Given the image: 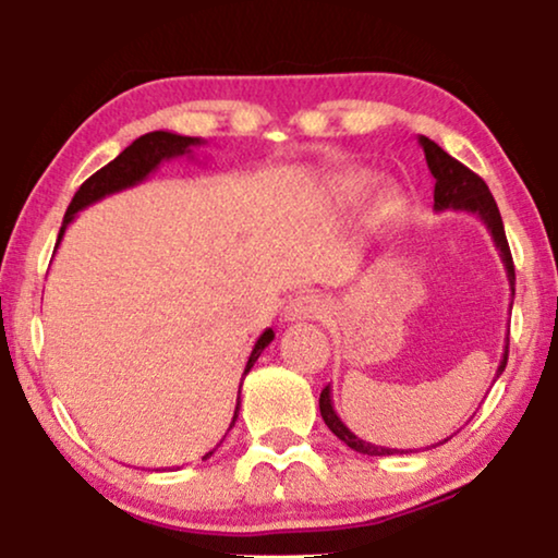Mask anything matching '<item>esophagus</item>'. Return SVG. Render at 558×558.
<instances>
[{"instance_id":"obj_1","label":"esophagus","mask_w":558,"mask_h":558,"mask_svg":"<svg viewBox=\"0 0 558 558\" xmlns=\"http://www.w3.org/2000/svg\"><path fill=\"white\" fill-rule=\"evenodd\" d=\"M323 312H325V302L319 300L317 294H296L294 300H289L284 317L294 323V319H317L323 317Z\"/></svg>"}]
</instances>
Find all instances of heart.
Masks as SVG:
<instances>
[{
  "label": "heart",
  "mask_w": 558,
  "mask_h": 558,
  "mask_svg": "<svg viewBox=\"0 0 558 558\" xmlns=\"http://www.w3.org/2000/svg\"><path fill=\"white\" fill-rule=\"evenodd\" d=\"M365 187V180L363 178H353V180H348V182H342V187H340V193H342V197H355L357 193H361V190Z\"/></svg>",
  "instance_id": "heart-1"
}]
</instances>
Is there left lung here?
Instances as JSON below:
<instances>
[{
	"label": "left lung",
	"mask_w": 558,
	"mask_h": 558,
	"mask_svg": "<svg viewBox=\"0 0 558 558\" xmlns=\"http://www.w3.org/2000/svg\"><path fill=\"white\" fill-rule=\"evenodd\" d=\"M418 144H422V149H424L429 172L434 174V180H437V182H434V210H464V213H472V216H477L480 220H483L485 228L493 235L495 248L500 251L502 266H506V274H508L510 294L515 296L513 256H510L500 210H498V205H495V197L490 195V190H487L485 180L472 170H468V167H464L462 162H457L454 157H449L437 142L429 140V136H418ZM510 304H513V302H510ZM506 363H508V342H506V350H502L498 373H495V376H500V373L506 371ZM319 414H323L325 424L330 426V432L335 434V437L345 441V445L350 449H355V452L368 454V457H386V454L399 452V449L378 447V445H371V441H365L361 437H355V434L350 432L345 424H342V418L338 416V411H335V407H332L330 386H325L323 393H319ZM447 439H452V437H447ZM447 439L437 441V445H445ZM437 445H432V447H437ZM426 449H429V447H426ZM401 452H403V449H401ZM409 452H411V449H409Z\"/></svg>",
	"instance_id": "8db88e82"
}]
</instances>
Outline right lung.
I'll list each match as a JSON object with an SVG mask.
<instances>
[{"label": "right lung", "instance_id": "obj_1", "mask_svg": "<svg viewBox=\"0 0 558 558\" xmlns=\"http://www.w3.org/2000/svg\"><path fill=\"white\" fill-rule=\"evenodd\" d=\"M201 144H205L201 136H180V134H172V132H149V134L140 136V140H134L124 151H121L117 159H111V162L101 167V170H98L96 174H90V178L78 187V193L73 195V201L65 210L63 226H60V233H58V243H60V239H63L68 223H71V220L75 218V213L88 208V205L98 203L106 195L121 193V190L140 185V182L147 180L149 172H155L157 167L165 162V159L193 157V147H201ZM271 340H274V330H271V327H266V330L262 332V338L256 340L254 350H251L243 376H246V373L254 368L258 355L264 353V348L269 345ZM239 393H241V388H239ZM239 407H241V401L235 403L231 426L235 424V418H239ZM220 445H216V449ZM216 449H210V452L205 454L203 460L213 457Z\"/></svg>", "mask_w": 558, "mask_h": 558}]
</instances>
